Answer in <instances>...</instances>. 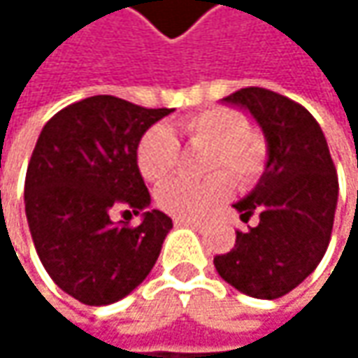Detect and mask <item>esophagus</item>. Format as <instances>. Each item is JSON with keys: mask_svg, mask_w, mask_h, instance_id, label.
<instances>
[{"mask_svg": "<svg viewBox=\"0 0 358 358\" xmlns=\"http://www.w3.org/2000/svg\"><path fill=\"white\" fill-rule=\"evenodd\" d=\"M176 226H188V228H194V230H201L203 226L199 222H192V220H174Z\"/></svg>", "mask_w": 358, "mask_h": 358, "instance_id": "esophagus-1", "label": "esophagus"}]
</instances>
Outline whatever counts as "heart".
Wrapping results in <instances>:
<instances>
[{
    "instance_id": "heart-1",
    "label": "heart",
    "mask_w": 358,
    "mask_h": 358,
    "mask_svg": "<svg viewBox=\"0 0 358 358\" xmlns=\"http://www.w3.org/2000/svg\"><path fill=\"white\" fill-rule=\"evenodd\" d=\"M176 134L188 145H207L201 168L211 172L201 180H174L157 190V205L176 220H205L222 205L236 184L250 188L267 170V138L247 128V117L230 108H207L180 120ZM143 178L164 182L180 164V145L166 126L149 128L136 147Z\"/></svg>"
}]
</instances>
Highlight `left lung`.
<instances>
[{"label":"left lung","mask_w":358,"mask_h":358,"mask_svg":"<svg viewBox=\"0 0 358 358\" xmlns=\"http://www.w3.org/2000/svg\"><path fill=\"white\" fill-rule=\"evenodd\" d=\"M249 109L269 145L267 170L234 207L257 226L236 230L230 252L215 255L217 273L243 294L280 299L294 290L323 259L338 203V174L317 120L301 103L261 87L224 99Z\"/></svg>","instance_id":"obj_1"}]
</instances>
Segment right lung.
<instances>
[{
	"mask_svg": "<svg viewBox=\"0 0 358 358\" xmlns=\"http://www.w3.org/2000/svg\"><path fill=\"white\" fill-rule=\"evenodd\" d=\"M170 111L95 95L57 111L38 134L24 180L31 236L51 280L83 305L124 299L159 257L172 220L145 211L136 147ZM138 213L143 222L130 227Z\"/></svg>",
	"mask_w": 358,
	"mask_h": 358,
	"instance_id": "add662e5",
	"label": "right lung"
}]
</instances>
